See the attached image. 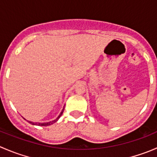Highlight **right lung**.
Returning a JSON list of instances; mask_svg holds the SVG:
<instances>
[{"label": "right lung", "instance_id": "1", "mask_svg": "<svg viewBox=\"0 0 157 157\" xmlns=\"http://www.w3.org/2000/svg\"><path fill=\"white\" fill-rule=\"evenodd\" d=\"M64 109H62V111H61V113H60V115H58V118H57L56 119H55V120H54V121H48V122H43V123H39V122L34 123V122H33V121H29V122L30 123V124H33V125H38V126H48V125H51V124H54V123H55V122H56L57 121H58V118H59L60 117H61V115H62V113H63V111H64Z\"/></svg>", "mask_w": 157, "mask_h": 157}]
</instances>
